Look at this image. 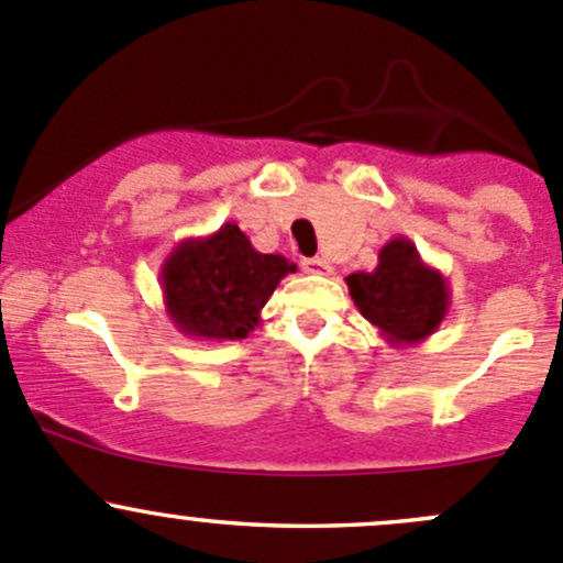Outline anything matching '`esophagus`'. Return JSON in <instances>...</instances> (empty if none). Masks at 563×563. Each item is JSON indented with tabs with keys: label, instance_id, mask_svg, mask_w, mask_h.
Segmentation results:
<instances>
[{
	"label": "esophagus",
	"instance_id": "esophagus-1",
	"mask_svg": "<svg viewBox=\"0 0 563 563\" xmlns=\"http://www.w3.org/2000/svg\"><path fill=\"white\" fill-rule=\"evenodd\" d=\"M302 269L308 272V275H329V272H332V266H329L323 258H305Z\"/></svg>",
	"mask_w": 563,
	"mask_h": 563
}]
</instances>
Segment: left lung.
<instances>
[{"mask_svg":"<svg viewBox=\"0 0 563 563\" xmlns=\"http://www.w3.org/2000/svg\"><path fill=\"white\" fill-rule=\"evenodd\" d=\"M345 286L356 310L389 345L422 343L450 313V283L408 236L389 240L378 250L376 269L354 272L345 277Z\"/></svg>","mask_w":563,"mask_h":563,"instance_id":"left-lung-1","label":"left lung"}]
</instances>
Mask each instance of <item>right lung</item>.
Wrapping results in <instances>:
<instances>
[{
  "mask_svg": "<svg viewBox=\"0 0 563 563\" xmlns=\"http://www.w3.org/2000/svg\"><path fill=\"white\" fill-rule=\"evenodd\" d=\"M297 264L258 253L236 223L181 240L163 261V305L181 334L196 340H242L261 323V310Z\"/></svg>",
  "mask_w": 563,
  "mask_h": 563,
  "instance_id": "obj_1",
  "label": "right lung"
}]
</instances>
